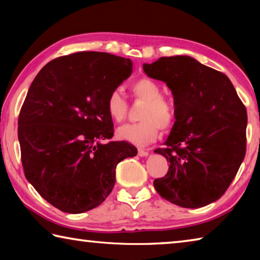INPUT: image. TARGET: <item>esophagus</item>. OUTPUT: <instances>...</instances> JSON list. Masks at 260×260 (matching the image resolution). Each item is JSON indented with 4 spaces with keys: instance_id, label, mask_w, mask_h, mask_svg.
Masks as SVG:
<instances>
[{
    "instance_id": "34e87169",
    "label": "esophagus",
    "mask_w": 260,
    "mask_h": 260,
    "mask_svg": "<svg viewBox=\"0 0 260 260\" xmlns=\"http://www.w3.org/2000/svg\"><path fill=\"white\" fill-rule=\"evenodd\" d=\"M138 153L140 157H146L149 155V150H147V149H142V148H139L138 149Z\"/></svg>"
}]
</instances>
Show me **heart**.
I'll return each instance as SVG.
<instances>
[{"label": "heart", "mask_w": 260, "mask_h": 260, "mask_svg": "<svg viewBox=\"0 0 260 260\" xmlns=\"http://www.w3.org/2000/svg\"><path fill=\"white\" fill-rule=\"evenodd\" d=\"M131 91L136 100L143 101L141 121L126 124L117 129L118 138L136 146L152 143L159 135L160 128L169 129L174 122V108L162 96L161 87L150 78H141L131 85ZM108 116L113 121L120 122L127 112V102L119 90L114 89L105 101Z\"/></svg>", "instance_id": "obj_1"}]
</instances>
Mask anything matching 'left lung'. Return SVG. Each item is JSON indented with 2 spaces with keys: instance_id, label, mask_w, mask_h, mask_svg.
I'll list each match as a JSON object with an SVG mask.
<instances>
[{
  "instance_id": "obj_1",
  "label": "left lung",
  "mask_w": 260,
  "mask_h": 260,
  "mask_svg": "<svg viewBox=\"0 0 260 260\" xmlns=\"http://www.w3.org/2000/svg\"><path fill=\"white\" fill-rule=\"evenodd\" d=\"M148 77L166 82L174 98L175 122L158 148L170 162L156 179L157 192L171 203L197 209L230 187L245 156L246 110L230 79L189 56L160 57L144 64Z\"/></svg>"
}]
</instances>
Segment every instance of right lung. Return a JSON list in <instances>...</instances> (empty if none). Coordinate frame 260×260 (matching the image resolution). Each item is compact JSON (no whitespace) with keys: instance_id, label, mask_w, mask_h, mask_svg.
Returning a JSON list of instances; mask_svg holds the SVG:
<instances>
[{"instance_id":"right-lung-1","label":"right lung","mask_w":260,"mask_h":260,"mask_svg":"<svg viewBox=\"0 0 260 260\" xmlns=\"http://www.w3.org/2000/svg\"><path fill=\"white\" fill-rule=\"evenodd\" d=\"M133 71L132 60L80 51L51 60L30 85L18 118L26 179L55 208L82 213L102 204L116 167L138 150L111 141L105 101Z\"/></svg>"}]
</instances>
